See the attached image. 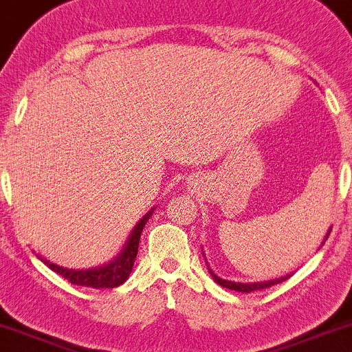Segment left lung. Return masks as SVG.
<instances>
[{
  "label": "left lung",
  "instance_id": "1",
  "mask_svg": "<svg viewBox=\"0 0 352 352\" xmlns=\"http://www.w3.org/2000/svg\"><path fill=\"white\" fill-rule=\"evenodd\" d=\"M329 232H331V230L328 231V234H326L324 239H328ZM208 272L211 274V277L214 278V282L219 283V285L224 287V289H230V290H236V292H243V294H251V292L254 290H262V289H269V287L275 285V283H280L283 280H287V278L290 277V275H285V277H280V278H275V280H267V282H254V283H241V282H231V280H224V278L218 277L217 274L213 272L208 267Z\"/></svg>",
  "mask_w": 352,
  "mask_h": 352
}]
</instances>
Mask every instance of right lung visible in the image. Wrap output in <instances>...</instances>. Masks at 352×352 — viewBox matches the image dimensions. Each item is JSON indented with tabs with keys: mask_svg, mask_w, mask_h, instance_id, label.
Masks as SVG:
<instances>
[{
	"mask_svg": "<svg viewBox=\"0 0 352 352\" xmlns=\"http://www.w3.org/2000/svg\"><path fill=\"white\" fill-rule=\"evenodd\" d=\"M152 208L149 213L144 214V218L135 224V228L133 232L129 234L128 243H126L124 249H122L120 256L116 259L108 262L107 265H101V267H95V269H87V270H74V269H65L60 267V265L52 264L47 259H41L44 261L45 264L49 265V269H52L54 272H57L58 275H62L63 278H67L70 283L74 285H80V287H90V289H114V287H120L121 283H124L128 280L131 270H133L134 265V259L138 256V249H139V239H141V232L146 226L147 219L151 218Z\"/></svg>",
	"mask_w": 352,
	"mask_h": 352,
	"instance_id": "right-lung-1",
	"label": "right lung"
}]
</instances>
